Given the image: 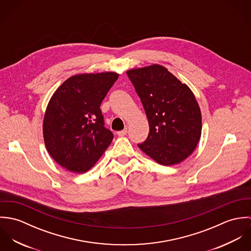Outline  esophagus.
I'll use <instances>...</instances> for the list:
<instances>
[{
	"label": "esophagus",
	"mask_w": 251,
	"mask_h": 251,
	"mask_svg": "<svg viewBox=\"0 0 251 251\" xmlns=\"http://www.w3.org/2000/svg\"><path fill=\"white\" fill-rule=\"evenodd\" d=\"M126 133H127V129L126 128H125L124 130H120V131H118L117 132V134H118V136H125V135H126Z\"/></svg>",
	"instance_id": "1"
}]
</instances>
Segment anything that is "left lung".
<instances>
[{
  "label": "left lung",
  "instance_id": "obj_1",
  "mask_svg": "<svg viewBox=\"0 0 251 251\" xmlns=\"http://www.w3.org/2000/svg\"><path fill=\"white\" fill-rule=\"evenodd\" d=\"M143 104L150 131L138 147L161 165L183 161L195 150L202 116L194 94L163 66L154 64L126 72Z\"/></svg>",
  "mask_w": 251,
  "mask_h": 251
}]
</instances>
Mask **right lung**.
Masks as SVG:
<instances>
[{
    "label": "right lung",
    "instance_id": "add662e5",
    "mask_svg": "<svg viewBox=\"0 0 251 251\" xmlns=\"http://www.w3.org/2000/svg\"><path fill=\"white\" fill-rule=\"evenodd\" d=\"M117 72L81 73L68 78L53 94L45 110L43 139L52 158L73 173H86L113 140L104 127L100 104Z\"/></svg>",
    "mask_w": 251,
    "mask_h": 251
}]
</instances>
